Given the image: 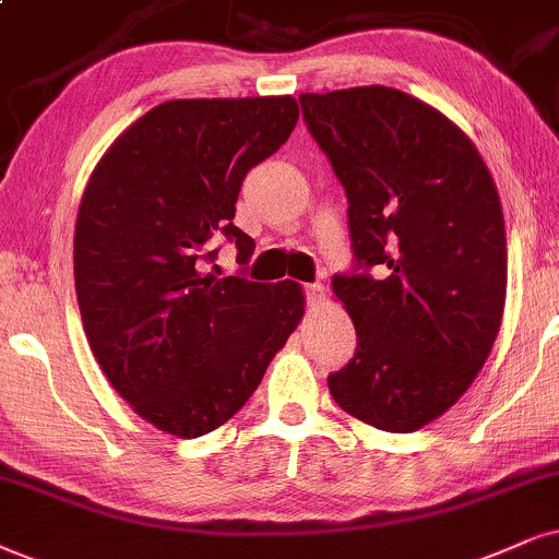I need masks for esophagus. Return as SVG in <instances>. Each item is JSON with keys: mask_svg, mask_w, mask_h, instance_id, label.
Wrapping results in <instances>:
<instances>
[{"mask_svg": "<svg viewBox=\"0 0 559 559\" xmlns=\"http://www.w3.org/2000/svg\"><path fill=\"white\" fill-rule=\"evenodd\" d=\"M304 296H307V309H317L324 299L322 284H307L304 286Z\"/></svg>", "mask_w": 559, "mask_h": 559, "instance_id": "34e87169", "label": "esophagus"}]
</instances>
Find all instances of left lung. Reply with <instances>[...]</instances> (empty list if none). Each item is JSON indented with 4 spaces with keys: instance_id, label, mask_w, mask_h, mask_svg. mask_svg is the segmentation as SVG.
Masks as SVG:
<instances>
[{
    "instance_id": "obj_1",
    "label": "left lung",
    "mask_w": 559,
    "mask_h": 559,
    "mask_svg": "<svg viewBox=\"0 0 559 559\" xmlns=\"http://www.w3.org/2000/svg\"><path fill=\"white\" fill-rule=\"evenodd\" d=\"M299 103L348 195L353 271L332 275V292L358 345L330 394L353 418L409 433L467 392L498 337V188L467 133L407 92L371 84Z\"/></svg>"
}]
</instances>
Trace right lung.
I'll use <instances>...</instances> for the list:
<instances>
[{"mask_svg": "<svg viewBox=\"0 0 559 559\" xmlns=\"http://www.w3.org/2000/svg\"><path fill=\"white\" fill-rule=\"evenodd\" d=\"M294 97L169 100L112 141L84 188L74 286L92 356L121 397L165 433L198 438L258 390L304 314L294 281L222 275L214 239L245 175L286 144Z\"/></svg>", "mask_w": 559, "mask_h": 559, "instance_id": "add662e5", "label": "right lung"}]
</instances>
